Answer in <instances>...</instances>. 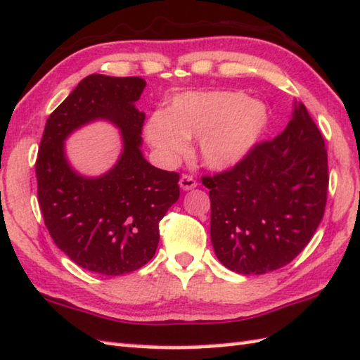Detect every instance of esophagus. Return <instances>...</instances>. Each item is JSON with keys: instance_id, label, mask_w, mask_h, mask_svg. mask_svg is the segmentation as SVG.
I'll return each mask as SVG.
<instances>
[{"instance_id": "obj_1", "label": "esophagus", "mask_w": 360, "mask_h": 360, "mask_svg": "<svg viewBox=\"0 0 360 360\" xmlns=\"http://www.w3.org/2000/svg\"><path fill=\"white\" fill-rule=\"evenodd\" d=\"M179 186H181L182 191H192V188L198 186V182H197V179L192 178V176L182 174L181 179H179Z\"/></svg>"}]
</instances>
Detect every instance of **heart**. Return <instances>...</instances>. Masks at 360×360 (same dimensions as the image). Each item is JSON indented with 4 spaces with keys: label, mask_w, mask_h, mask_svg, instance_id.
<instances>
[{
    "label": "heart",
    "mask_w": 360,
    "mask_h": 360,
    "mask_svg": "<svg viewBox=\"0 0 360 360\" xmlns=\"http://www.w3.org/2000/svg\"><path fill=\"white\" fill-rule=\"evenodd\" d=\"M264 103L239 91L187 93L173 101L167 113L146 122V139L167 162L187 153V140L200 139V155L207 167L236 165L252 151L267 126Z\"/></svg>",
    "instance_id": "b5f03b06"
}]
</instances>
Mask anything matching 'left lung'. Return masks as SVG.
Listing matches in <instances>:
<instances>
[{"mask_svg":"<svg viewBox=\"0 0 360 360\" xmlns=\"http://www.w3.org/2000/svg\"><path fill=\"white\" fill-rule=\"evenodd\" d=\"M211 240L221 264L244 276L277 271L304 250L328 201V149L302 102L288 126L233 168L202 176Z\"/></svg>","mask_w":360,"mask_h":360,"instance_id":"8db88e82","label":"left lung"}]
</instances>
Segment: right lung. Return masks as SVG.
<instances>
[{
    "label": "right lung",
    "instance_id": "right-lung-1",
    "mask_svg": "<svg viewBox=\"0 0 360 360\" xmlns=\"http://www.w3.org/2000/svg\"><path fill=\"white\" fill-rule=\"evenodd\" d=\"M140 77L88 75L45 124L36 160L37 200L51 239L80 267L122 276L145 266L159 245V221L179 198V174L155 168L141 154L145 113L135 108ZM122 130L123 153L99 179L69 165L63 140L91 120Z\"/></svg>",
    "mask_w": 360,
    "mask_h": 360
}]
</instances>
